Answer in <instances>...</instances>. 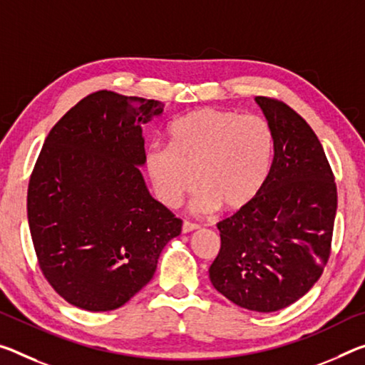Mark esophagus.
<instances>
[{
    "label": "esophagus",
    "mask_w": 365,
    "mask_h": 365,
    "mask_svg": "<svg viewBox=\"0 0 365 365\" xmlns=\"http://www.w3.org/2000/svg\"><path fill=\"white\" fill-rule=\"evenodd\" d=\"M200 225L198 224H195V222H190V221H183V224H182V232L183 234H187V232H192V230H196L198 229Z\"/></svg>",
    "instance_id": "esophagus-1"
}]
</instances>
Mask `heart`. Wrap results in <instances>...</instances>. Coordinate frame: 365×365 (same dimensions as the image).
Segmentation results:
<instances>
[{
  "mask_svg": "<svg viewBox=\"0 0 365 365\" xmlns=\"http://www.w3.org/2000/svg\"><path fill=\"white\" fill-rule=\"evenodd\" d=\"M169 136V146L154 143L146 153L148 175L162 205L177 206L196 183V211L217 206L240 210L268 177L274 138L257 115L211 107L193 110L173 121Z\"/></svg>",
  "mask_w": 365,
  "mask_h": 365,
  "instance_id": "obj_1",
  "label": "heart"
}]
</instances>
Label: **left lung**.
Segmentation results:
<instances>
[{"label":"left lung","mask_w":365,"mask_h":365,"mask_svg":"<svg viewBox=\"0 0 365 365\" xmlns=\"http://www.w3.org/2000/svg\"><path fill=\"white\" fill-rule=\"evenodd\" d=\"M274 138L262 190L217 222L221 250L212 286L242 309L276 312L320 279L331 253L336 182L314 130L282 101L258 96Z\"/></svg>","instance_id":"1"}]
</instances>
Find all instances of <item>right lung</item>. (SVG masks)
I'll return each mask as SVG.
<instances>
[{
	"label": "right lung",
	"mask_w": 365,
	"mask_h": 365,
	"mask_svg": "<svg viewBox=\"0 0 365 365\" xmlns=\"http://www.w3.org/2000/svg\"><path fill=\"white\" fill-rule=\"evenodd\" d=\"M160 101L97 91L51 128L31 173L27 219L40 271L74 307H121L153 279L182 219L149 195L141 125Z\"/></svg>",
	"instance_id": "right-lung-1"
}]
</instances>
